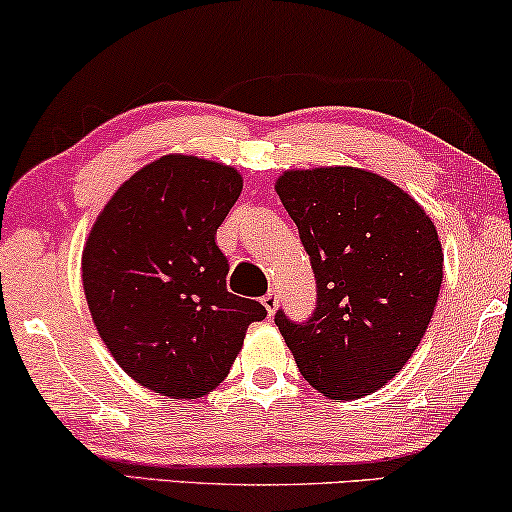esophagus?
Wrapping results in <instances>:
<instances>
[{
  "instance_id": "obj_1",
  "label": "esophagus",
  "mask_w": 512,
  "mask_h": 512,
  "mask_svg": "<svg viewBox=\"0 0 512 512\" xmlns=\"http://www.w3.org/2000/svg\"><path fill=\"white\" fill-rule=\"evenodd\" d=\"M261 303L265 305V310H268L270 314L277 310V305H279V296H277V291L275 289H270L268 293H265V296L261 298Z\"/></svg>"
}]
</instances>
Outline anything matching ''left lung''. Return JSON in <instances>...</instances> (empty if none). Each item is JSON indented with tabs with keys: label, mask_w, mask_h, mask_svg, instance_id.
I'll list each match as a JSON object with an SVG mask.
<instances>
[{
	"label": "left lung",
	"mask_w": 512,
	"mask_h": 512,
	"mask_svg": "<svg viewBox=\"0 0 512 512\" xmlns=\"http://www.w3.org/2000/svg\"><path fill=\"white\" fill-rule=\"evenodd\" d=\"M277 193L317 282L305 321L277 310L298 370L335 401L368 396L405 366L433 317L443 249L424 209L354 167L284 172Z\"/></svg>",
	"instance_id": "8db88e82"
}]
</instances>
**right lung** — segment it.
Masks as SVG:
<instances>
[{"mask_svg":"<svg viewBox=\"0 0 512 512\" xmlns=\"http://www.w3.org/2000/svg\"><path fill=\"white\" fill-rule=\"evenodd\" d=\"M242 177L193 156H165L118 188L83 249V289L104 345L142 387L198 398L228 375L258 300L228 291L216 228Z\"/></svg>","mask_w":512,"mask_h":512,"instance_id":"obj_1","label":"right lung"}]
</instances>
